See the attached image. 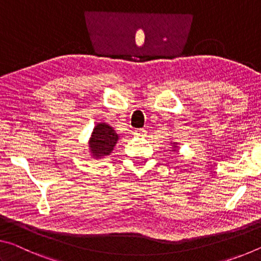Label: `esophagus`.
Wrapping results in <instances>:
<instances>
[{
	"instance_id": "34e87169",
	"label": "esophagus",
	"mask_w": 261,
	"mask_h": 261,
	"mask_svg": "<svg viewBox=\"0 0 261 261\" xmlns=\"http://www.w3.org/2000/svg\"><path fill=\"white\" fill-rule=\"evenodd\" d=\"M134 135L138 136V138H144L146 136V129L144 128H139L134 132Z\"/></svg>"
}]
</instances>
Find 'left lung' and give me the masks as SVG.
<instances>
[{"label": "left lung", "instance_id": "8db88e82", "mask_svg": "<svg viewBox=\"0 0 261 261\" xmlns=\"http://www.w3.org/2000/svg\"><path fill=\"white\" fill-rule=\"evenodd\" d=\"M170 144H171V149H172V152H177L178 149H179L178 142H174V141H171Z\"/></svg>", "mask_w": 261, "mask_h": 261}]
</instances>
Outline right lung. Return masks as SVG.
I'll return each mask as SVG.
<instances>
[{
	"mask_svg": "<svg viewBox=\"0 0 261 261\" xmlns=\"http://www.w3.org/2000/svg\"><path fill=\"white\" fill-rule=\"evenodd\" d=\"M119 135L112 126L106 122H97L88 141L89 152L92 159L104 160L114 150Z\"/></svg>",
	"mask_w": 261,
	"mask_h": 261,
	"instance_id": "1",
	"label": "right lung"
}]
</instances>
